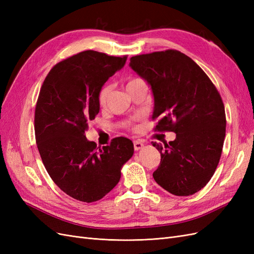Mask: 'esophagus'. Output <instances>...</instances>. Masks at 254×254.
<instances>
[{"label":"esophagus","instance_id":"esophagus-1","mask_svg":"<svg viewBox=\"0 0 254 254\" xmlns=\"http://www.w3.org/2000/svg\"><path fill=\"white\" fill-rule=\"evenodd\" d=\"M133 147H134V150H140L144 147V143L141 142V141H134L133 142Z\"/></svg>","mask_w":254,"mask_h":254}]
</instances>
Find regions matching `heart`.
Wrapping results in <instances>:
<instances>
[{"mask_svg": "<svg viewBox=\"0 0 254 254\" xmlns=\"http://www.w3.org/2000/svg\"><path fill=\"white\" fill-rule=\"evenodd\" d=\"M140 80H142V79H140V78H131V79H129L127 81V83H126V89L133 86L134 83H136L137 81H140ZM111 91H112V87L110 86V84H106V86H104L102 88L101 92H99V94H98V103H99V105H101V106H105L106 105V103L108 102V98L110 96Z\"/></svg>", "mask_w": 254, "mask_h": 254, "instance_id": "heart-1", "label": "heart"}]
</instances>
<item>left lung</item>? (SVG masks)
<instances>
[{"instance_id": "obj_1", "label": "left lung", "mask_w": 254, "mask_h": 254, "mask_svg": "<svg viewBox=\"0 0 254 254\" xmlns=\"http://www.w3.org/2000/svg\"><path fill=\"white\" fill-rule=\"evenodd\" d=\"M129 66L151 89L152 119H160L156 129L176 133L168 144L152 142L161 153L153 179L176 196L197 193L214 175L226 136L217 89L193 59L176 50L131 57Z\"/></svg>"}]
</instances>
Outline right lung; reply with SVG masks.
I'll return each mask as SVG.
<instances>
[{"label":"right lung","instance_id":"right-lung-1","mask_svg":"<svg viewBox=\"0 0 254 254\" xmlns=\"http://www.w3.org/2000/svg\"><path fill=\"white\" fill-rule=\"evenodd\" d=\"M126 60L84 51L57 64L41 87L35 111L38 150L53 181L76 200L106 196L133 155V143L126 137L101 148L84 135L99 112V92Z\"/></svg>","mask_w":254,"mask_h":254}]
</instances>
